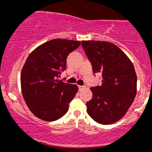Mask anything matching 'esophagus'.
<instances>
[{
	"label": "esophagus",
	"mask_w": 152,
	"mask_h": 152,
	"mask_svg": "<svg viewBox=\"0 0 152 152\" xmlns=\"http://www.w3.org/2000/svg\"><path fill=\"white\" fill-rule=\"evenodd\" d=\"M85 88H86V87H85L84 86H79V91H83V89H85Z\"/></svg>",
	"instance_id": "34e87169"
}]
</instances>
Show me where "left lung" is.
<instances>
[{"label": "left lung", "instance_id": "8db88e82", "mask_svg": "<svg viewBox=\"0 0 152 152\" xmlns=\"http://www.w3.org/2000/svg\"><path fill=\"white\" fill-rule=\"evenodd\" d=\"M84 51L94 73L102 75L101 86L91 87L92 98L86 102L88 115L101 124L122 118L136 95L137 76L129 57L114 44L83 41Z\"/></svg>", "mask_w": 152, "mask_h": 152}]
</instances>
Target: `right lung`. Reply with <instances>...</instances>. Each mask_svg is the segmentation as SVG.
I'll list each match as a JSON object with an SVG mask.
<instances>
[{
	"label": "right lung",
	"mask_w": 152,
	"mask_h": 152,
	"mask_svg": "<svg viewBox=\"0 0 152 152\" xmlns=\"http://www.w3.org/2000/svg\"><path fill=\"white\" fill-rule=\"evenodd\" d=\"M80 44L78 41L53 39L28 55L21 72L22 93L28 109L38 118L54 121L69 110L78 87L57 79L66 70L67 56Z\"/></svg>",
	"instance_id": "add662e5"
}]
</instances>
